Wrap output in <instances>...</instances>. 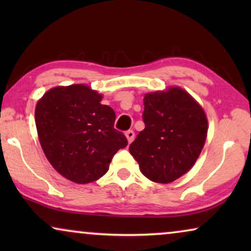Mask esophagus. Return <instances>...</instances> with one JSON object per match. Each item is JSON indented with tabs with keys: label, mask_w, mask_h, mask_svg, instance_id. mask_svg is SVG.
Segmentation results:
<instances>
[{
	"label": "esophagus",
	"mask_w": 251,
	"mask_h": 251,
	"mask_svg": "<svg viewBox=\"0 0 251 251\" xmlns=\"http://www.w3.org/2000/svg\"><path fill=\"white\" fill-rule=\"evenodd\" d=\"M126 137L128 138V142L131 143L135 139V132L132 130H128V131H126Z\"/></svg>",
	"instance_id": "1"
}]
</instances>
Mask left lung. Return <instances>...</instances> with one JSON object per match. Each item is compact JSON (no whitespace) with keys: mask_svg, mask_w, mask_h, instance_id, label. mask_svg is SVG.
Instances as JSON below:
<instances>
[{"mask_svg":"<svg viewBox=\"0 0 251 251\" xmlns=\"http://www.w3.org/2000/svg\"><path fill=\"white\" fill-rule=\"evenodd\" d=\"M145 129L130 144L140 171L168 184L191 169L203 149L208 121L201 106L180 88L144 97Z\"/></svg>","mask_w":251,"mask_h":251,"instance_id":"8db88e82","label":"left lung"}]
</instances>
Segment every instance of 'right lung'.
<instances>
[{"instance_id":"obj_1","label":"right lung","mask_w":251,"mask_h":251,"mask_svg":"<svg viewBox=\"0 0 251 251\" xmlns=\"http://www.w3.org/2000/svg\"><path fill=\"white\" fill-rule=\"evenodd\" d=\"M101 95L83 84L50 89L37 101L35 123L40 144L54 169L77 184L107 173L119 150L128 145L114 129L115 112L101 105Z\"/></svg>"}]
</instances>
